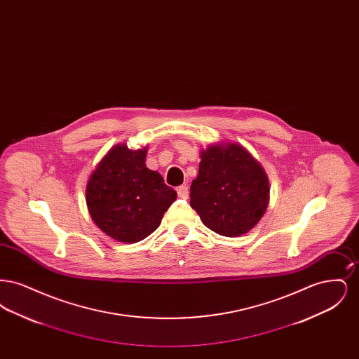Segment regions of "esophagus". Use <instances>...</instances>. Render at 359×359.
Segmentation results:
<instances>
[{
    "label": "esophagus",
    "instance_id": "1",
    "mask_svg": "<svg viewBox=\"0 0 359 359\" xmlns=\"http://www.w3.org/2000/svg\"><path fill=\"white\" fill-rule=\"evenodd\" d=\"M188 194H189V191H188L187 186H180V187H177V195H179L180 198L187 199Z\"/></svg>",
    "mask_w": 359,
    "mask_h": 359
}]
</instances>
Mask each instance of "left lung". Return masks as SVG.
<instances>
[{"mask_svg": "<svg viewBox=\"0 0 359 359\" xmlns=\"http://www.w3.org/2000/svg\"><path fill=\"white\" fill-rule=\"evenodd\" d=\"M201 157L198 177L189 189L191 207L217 234L248 233L269 201V182L261 164L238 144L211 145Z\"/></svg>", "mask_w": 359, "mask_h": 359, "instance_id": "obj_1", "label": "left lung"}]
</instances>
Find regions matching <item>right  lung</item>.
Masks as SVG:
<instances>
[{
	"label": "right lung",
	"instance_id": "right-lung-1",
	"mask_svg": "<svg viewBox=\"0 0 359 359\" xmlns=\"http://www.w3.org/2000/svg\"><path fill=\"white\" fill-rule=\"evenodd\" d=\"M147 148L125 144L111 148L86 187V202L95 224L111 238L135 243L151 236L176 201V191L145 165Z\"/></svg>",
	"mask_w": 359,
	"mask_h": 359
}]
</instances>
